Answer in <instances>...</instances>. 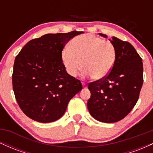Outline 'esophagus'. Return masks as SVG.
I'll return each instance as SVG.
<instances>
[{
    "label": "esophagus",
    "instance_id": "1",
    "mask_svg": "<svg viewBox=\"0 0 153 153\" xmlns=\"http://www.w3.org/2000/svg\"><path fill=\"white\" fill-rule=\"evenodd\" d=\"M82 87H83V88H87L86 83H85V82H82Z\"/></svg>",
    "mask_w": 153,
    "mask_h": 153
}]
</instances>
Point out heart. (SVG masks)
I'll return each instance as SVG.
<instances>
[{
    "mask_svg": "<svg viewBox=\"0 0 153 153\" xmlns=\"http://www.w3.org/2000/svg\"><path fill=\"white\" fill-rule=\"evenodd\" d=\"M61 59L67 73L76 77L81 70L86 78H105L110 73L116 59L114 44L95 35L87 34L76 36L70 42L69 48L62 51Z\"/></svg>",
    "mask_w": 153,
    "mask_h": 153,
    "instance_id": "1",
    "label": "heart"
}]
</instances>
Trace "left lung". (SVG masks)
I'll list each match as a JSON object with an SVG mask.
<instances>
[{
    "label": "left lung",
    "mask_w": 153,
    "mask_h": 153,
    "mask_svg": "<svg viewBox=\"0 0 153 153\" xmlns=\"http://www.w3.org/2000/svg\"><path fill=\"white\" fill-rule=\"evenodd\" d=\"M110 41L116 48L114 65L106 78L88 84L87 103L91 115L105 123L119 122L132 110L143 84V59L134 47L115 36Z\"/></svg>",
    "instance_id": "1"
}]
</instances>
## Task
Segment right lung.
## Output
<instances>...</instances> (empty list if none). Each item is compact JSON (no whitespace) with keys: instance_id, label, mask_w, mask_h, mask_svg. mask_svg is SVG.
I'll return each mask as SVG.
<instances>
[{"instance_id":"obj_1","label":"right lung","mask_w":153,"mask_h":153,"mask_svg":"<svg viewBox=\"0 0 153 153\" xmlns=\"http://www.w3.org/2000/svg\"><path fill=\"white\" fill-rule=\"evenodd\" d=\"M82 33L43 35L29 41L16 57L13 92L21 109L30 119L42 123L57 120L70 100L82 90L81 82L67 73L61 59L66 44Z\"/></svg>"}]
</instances>
